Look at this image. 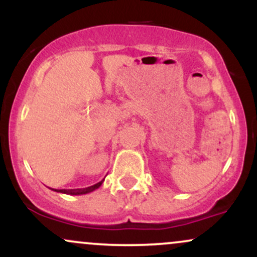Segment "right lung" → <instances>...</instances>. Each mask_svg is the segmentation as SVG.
<instances>
[{
  "instance_id": "obj_1",
  "label": "right lung",
  "mask_w": 257,
  "mask_h": 257,
  "mask_svg": "<svg viewBox=\"0 0 257 257\" xmlns=\"http://www.w3.org/2000/svg\"><path fill=\"white\" fill-rule=\"evenodd\" d=\"M104 180L105 179H102L101 181L98 182V184H95V185H93V186H89V187H85V188H75V190H54V188H52V190L55 191V192H60V193H65V194H71V196H79V194H87V193L93 192L94 190H96V188H99L100 186L102 185Z\"/></svg>"
}]
</instances>
